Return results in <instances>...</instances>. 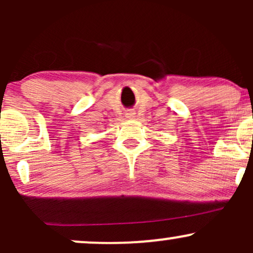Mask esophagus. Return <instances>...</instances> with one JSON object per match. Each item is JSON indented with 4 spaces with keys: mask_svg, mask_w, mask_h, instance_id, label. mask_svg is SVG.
Listing matches in <instances>:
<instances>
[{
    "mask_svg": "<svg viewBox=\"0 0 253 253\" xmlns=\"http://www.w3.org/2000/svg\"><path fill=\"white\" fill-rule=\"evenodd\" d=\"M128 118H133V114H129V115H128Z\"/></svg>",
    "mask_w": 253,
    "mask_h": 253,
    "instance_id": "esophagus-1",
    "label": "esophagus"
}]
</instances>
